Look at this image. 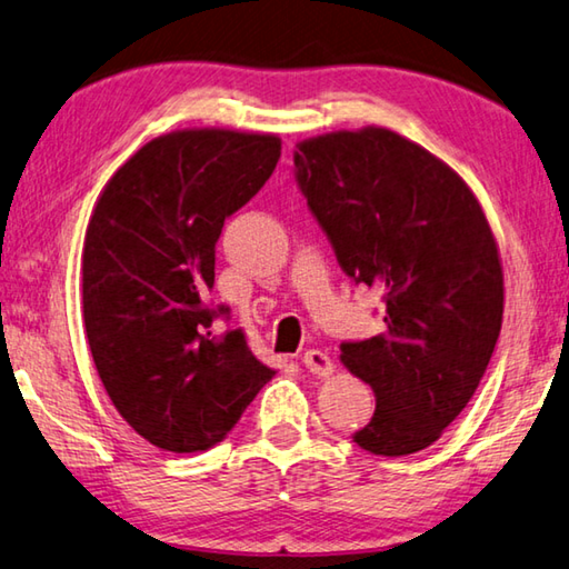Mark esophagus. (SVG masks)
Returning a JSON list of instances; mask_svg holds the SVG:
<instances>
[{"label": "esophagus", "instance_id": "34e87169", "mask_svg": "<svg viewBox=\"0 0 569 569\" xmlns=\"http://www.w3.org/2000/svg\"><path fill=\"white\" fill-rule=\"evenodd\" d=\"M301 363L306 366L308 371L316 373V377H329V373L333 371L331 356L319 351V349H308V351L301 356Z\"/></svg>", "mask_w": 569, "mask_h": 569}]
</instances>
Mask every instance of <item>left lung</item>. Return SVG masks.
<instances>
[{
  "instance_id": "8db88e82",
  "label": "left lung",
  "mask_w": 569,
  "mask_h": 569,
  "mask_svg": "<svg viewBox=\"0 0 569 569\" xmlns=\"http://www.w3.org/2000/svg\"><path fill=\"white\" fill-rule=\"evenodd\" d=\"M293 172L341 271L387 306V331L341 343L377 397L353 441L381 457L427 449L475 397L502 329L487 218L455 170L383 128L306 140Z\"/></svg>"
}]
</instances>
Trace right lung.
<instances>
[{"mask_svg":"<svg viewBox=\"0 0 569 569\" xmlns=\"http://www.w3.org/2000/svg\"><path fill=\"white\" fill-rule=\"evenodd\" d=\"M276 134L180 130L114 172L82 250V313L114 409L142 439L190 455L223 441L276 369L208 301L226 218L266 186Z\"/></svg>","mask_w":569,"mask_h":569,"instance_id":"right-lung-1","label":"right lung"}]
</instances>
